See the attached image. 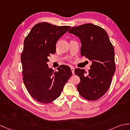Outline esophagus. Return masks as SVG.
<instances>
[{"mask_svg":"<svg viewBox=\"0 0 130 130\" xmlns=\"http://www.w3.org/2000/svg\"><path fill=\"white\" fill-rule=\"evenodd\" d=\"M71 70L72 74H75V72H74V71H75V68H74V67H71Z\"/></svg>","mask_w":130,"mask_h":130,"instance_id":"esophagus-1","label":"esophagus"}]
</instances>
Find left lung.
Returning <instances> with one entry per match:
<instances>
[{"instance_id": "obj_1", "label": "left lung", "mask_w": 130, "mask_h": 130, "mask_svg": "<svg viewBox=\"0 0 130 130\" xmlns=\"http://www.w3.org/2000/svg\"><path fill=\"white\" fill-rule=\"evenodd\" d=\"M68 32L80 39L81 56L92 62L87 73L84 69L75 70V74L80 78L77 89L84 98L96 100L107 91L115 71L113 45L106 31L94 24L73 27Z\"/></svg>"}]
</instances>
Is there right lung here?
<instances>
[{"mask_svg":"<svg viewBox=\"0 0 130 130\" xmlns=\"http://www.w3.org/2000/svg\"><path fill=\"white\" fill-rule=\"evenodd\" d=\"M70 28L38 23L24 40L21 55L23 81L29 94L40 103H50L58 98L72 75L67 65L60 66L54 71L47 64L50 54L56 52L57 41Z\"/></svg>","mask_w":130,"mask_h":130,"instance_id":"1","label":"right lung"}]
</instances>
